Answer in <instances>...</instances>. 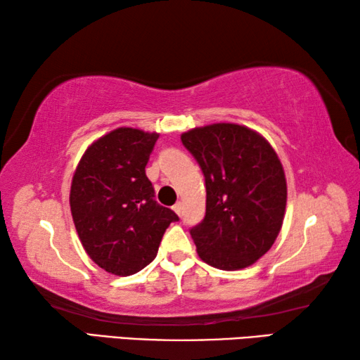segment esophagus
Returning a JSON list of instances; mask_svg holds the SVG:
<instances>
[{"label":"esophagus","mask_w":360,"mask_h":360,"mask_svg":"<svg viewBox=\"0 0 360 360\" xmlns=\"http://www.w3.org/2000/svg\"><path fill=\"white\" fill-rule=\"evenodd\" d=\"M173 211H174L178 216H181V214H182V203H181V202L176 203V205L173 206Z\"/></svg>","instance_id":"obj_1"}]
</instances>
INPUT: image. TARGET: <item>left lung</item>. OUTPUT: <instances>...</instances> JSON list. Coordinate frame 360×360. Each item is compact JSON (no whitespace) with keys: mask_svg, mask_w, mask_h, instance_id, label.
<instances>
[{"mask_svg":"<svg viewBox=\"0 0 360 360\" xmlns=\"http://www.w3.org/2000/svg\"><path fill=\"white\" fill-rule=\"evenodd\" d=\"M181 141L205 174L206 214L191 230L198 257L219 270L257 262L283 227L288 184L276 150L246 125L219 122Z\"/></svg>","mask_w":360,"mask_h":360,"instance_id":"1","label":"left lung"}]
</instances>
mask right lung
<instances>
[{
	"mask_svg": "<svg viewBox=\"0 0 360 360\" xmlns=\"http://www.w3.org/2000/svg\"><path fill=\"white\" fill-rule=\"evenodd\" d=\"M158 133L119 127L85 149L72 174L70 206L85 252L103 270L135 275L155 259L174 211L154 200L146 165Z\"/></svg>",
	"mask_w": 360,
	"mask_h": 360,
	"instance_id": "1",
	"label": "right lung"
}]
</instances>
